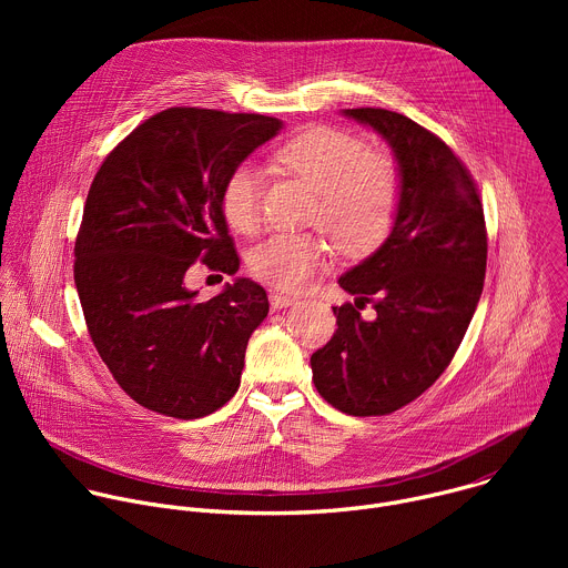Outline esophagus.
<instances>
[{
  "label": "esophagus",
  "mask_w": 568,
  "mask_h": 568,
  "mask_svg": "<svg viewBox=\"0 0 568 568\" xmlns=\"http://www.w3.org/2000/svg\"><path fill=\"white\" fill-rule=\"evenodd\" d=\"M296 301V296H292V294H283V292H270V303H272V307H276V310H281V307H287V305H292Z\"/></svg>",
  "instance_id": "obj_1"
}]
</instances>
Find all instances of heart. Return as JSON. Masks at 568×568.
Masks as SVG:
<instances>
[{
  "mask_svg": "<svg viewBox=\"0 0 568 568\" xmlns=\"http://www.w3.org/2000/svg\"><path fill=\"white\" fill-rule=\"evenodd\" d=\"M283 173L316 191L310 222L326 231L346 256H364L388 235L399 200V169L390 152L331 125H312L276 152ZM226 222L242 235L263 229V180L252 164L235 166L220 191ZM328 263L326 240L316 233H278L250 256V272L278 287L298 290Z\"/></svg>",
  "mask_w": 568,
  "mask_h": 568,
  "instance_id": "b5f03b06",
  "label": "heart"
}]
</instances>
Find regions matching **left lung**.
Returning a JSON list of instances; mask_svg holds the SVG:
<instances>
[{"mask_svg":"<svg viewBox=\"0 0 568 568\" xmlns=\"http://www.w3.org/2000/svg\"><path fill=\"white\" fill-rule=\"evenodd\" d=\"M344 114L393 148L399 202L384 245L339 278L355 303L333 307L337 331L310 357L312 379L348 416H388L454 359L483 292L488 231L474 178L440 136L382 108Z\"/></svg>","mask_w":568,"mask_h":568,"instance_id":"obj_1","label":"left lung"}]
</instances>
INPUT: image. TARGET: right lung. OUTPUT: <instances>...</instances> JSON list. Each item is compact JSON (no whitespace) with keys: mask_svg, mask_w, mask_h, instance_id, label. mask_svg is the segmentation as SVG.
Instances as JSON below:
<instances>
[{"mask_svg":"<svg viewBox=\"0 0 568 568\" xmlns=\"http://www.w3.org/2000/svg\"><path fill=\"white\" fill-rule=\"evenodd\" d=\"M281 128L263 114L169 108L136 125L90 186L73 247L78 298L112 377L150 412L195 420L240 386L267 294L235 278L202 301L186 274L197 263L237 272L220 191Z\"/></svg>","mask_w":568,"mask_h":568,"instance_id":"obj_1","label":"right lung"}]
</instances>
